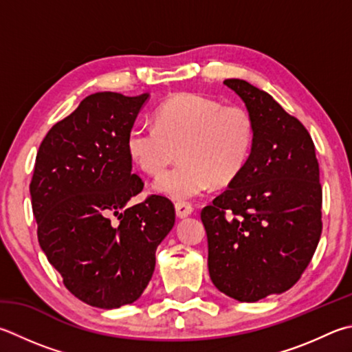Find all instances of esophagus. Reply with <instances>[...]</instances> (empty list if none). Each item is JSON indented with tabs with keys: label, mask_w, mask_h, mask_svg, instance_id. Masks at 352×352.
<instances>
[{
	"label": "esophagus",
	"mask_w": 352,
	"mask_h": 352,
	"mask_svg": "<svg viewBox=\"0 0 352 352\" xmlns=\"http://www.w3.org/2000/svg\"><path fill=\"white\" fill-rule=\"evenodd\" d=\"M192 210H194V206L189 201H177L175 203V212L178 217H180V219H184V217L190 215L192 214Z\"/></svg>",
	"instance_id": "1"
}]
</instances>
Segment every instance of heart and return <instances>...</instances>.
Wrapping results in <instances>:
<instances>
[{
	"label": "heart",
	"mask_w": 352,
	"mask_h": 352,
	"mask_svg": "<svg viewBox=\"0 0 352 352\" xmlns=\"http://www.w3.org/2000/svg\"><path fill=\"white\" fill-rule=\"evenodd\" d=\"M155 123L131 127L127 152L146 174L157 175L180 149L182 162L154 184L160 194L175 200L201 194L212 182L231 183L251 158L255 120L243 106L183 92L157 107Z\"/></svg>",
	"instance_id": "obj_1"
}]
</instances>
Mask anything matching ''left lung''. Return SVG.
Wrapping results in <instances>:
<instances>
[{
  "label": "left lung",
  "mask_w": 352,
  "mask_h": 352,
  "mask_svg": "<svg viewBox=\"0 0 352 352\" xmlns=\"http://www.w3.org/2000/svg\"><path fill=\"white\" fill-rule=\"evenodd\" d=\"M223 85L255 120L252 154L225 192L201 209L215 287L239 302L282 294L302 277L322 235L314 142L270 94L245 80Z\"/></svg>",
  "instance_id": "8db88e82"
}]
</instances>
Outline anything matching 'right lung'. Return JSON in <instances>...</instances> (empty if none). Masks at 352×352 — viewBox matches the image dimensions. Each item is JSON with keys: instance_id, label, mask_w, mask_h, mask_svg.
Here are the masks:
<instances>
[{"instance_id": "obj_1", "label": "right lung", "mask_w": 352, "mask_h": 352, "mask_svg": "<svg viewBox=\"0 0 352 352\" xmlns=\"http://www.w3.org/2000/svg\"><path fill=\"white\" fill-rule=\"evenodd\" d=\"M148 94L97 92L52 126L30 182L40 246L76 298L112 309L142 296L155 251L175 223L169 198L143 190L132 174L127 132Z\"/></svg>"}]
</instances>
